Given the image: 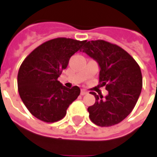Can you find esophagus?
I'll list each match as a JSON object with an SVG mask.
<instances>
[{"label": "esophagus", "mask_w": 157, "mask_h": 157, "mask_svg": "<svg viewBox=\"0 0 157 157\" xmlns=\"http://www.w3.org/2000/svg\"><path fill=\"white\" fill-rule=\"evenodd\" d=\"M87 93H88V92H86V90H82V92H81V95H82V96L86 95V94H87Z\"/></svg>", "instance_id": "obj_1"}]
</instances>
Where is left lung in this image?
<instances>
[{"mask_svg": "<svg viewBox=\"0 0 157 157\" xmlns=\"http://www.w3.org/2000/svg\"><path fill=\"white\" fill-rule=\"evenodd\" d=\"M82 52L98 63L99 83L109 92L105 98L92 92L96 102L87 109L89 118L101 127L117 124L132 112L140 95V68L128 52L102 39L84 41Z\"/></svg>", "mask_w": 157, "mask_h": 157, "instance_id": "obj_1", "label": "left lung"}]
</instances>
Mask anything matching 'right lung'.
Here are the masks:
<instances>
[{
  "label": "right lung",
  "instance_id": "right-lung-1",
  "mask_svg": "<svg viewBox=\"0 0 157 157\" xmlns=\"http://www.w3.org/2000/svg\"><path fill=\"white\" fill-rule=\"evenodd\" d=\"M84 41L56 38L44 42L23 60L17 74L22 101L35 118L46 123L60 120L70 104L78 98L77 86L67 88L58 81L72 55Z\"/></svg>",
  "mask_w": 157,
  "mask_h": 157
}]
</instances>
